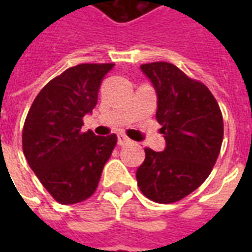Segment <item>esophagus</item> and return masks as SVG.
<instances>
[{"instance_id":"obj_1","label":"esophagus","mask_w":252,"mask_h":252,"mask_svg":"<svg viewBox=\"0 0 252 252\" xmlns=\"http://www.w3.org/2000/svg\"><path fill=\"white\" fill-rule=\"evenodd\" d=\"M117 137H119V140H117L119 146H126V144H129V143H131V139H129L128 136H126L124 133H120Z\"/></svg>"}]
</instances>
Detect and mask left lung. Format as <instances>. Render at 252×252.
<instances>
[{
	"label": "left lung",
	"mask_w": 252,
	"mask_h": 252,
	"mask_svg": "<svg viewBox=\"0 0 252 252\" xmlns=\"http://www.w3.org/2000/svg\"><path fill=\"white\" fill-rule=\"evenodd\" d=\"M158 94L157 120L164 151L144 148L136 171L139 189L151 201L171 204L194 191L209 177L221 148L222 115L211 90L167 62L140 66Z\"/></svg>",
	"instance_id": "obj_1"
}]
</instances>
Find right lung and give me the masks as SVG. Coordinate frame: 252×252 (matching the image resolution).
Wrapping results in <instances>:
<instances>
[{
    "mask_svg": "<svg viewBox=\"0 0 252 252\" xmlns=\"http://www.w3.org/2000/svg\"><path fill=\"white\" fill-rule=\"evenodd\" d=\"M115 63H82L58 75L36 95L23 128L27 162L54 200H88L98 186L117 136L82 132L83 116L97 105L98 89Z\"/></svg>",
    "mask_w": 252,
    "mask_h": 252,
    "instance_id": "add662e5",
    "label": "right lung"
}]
</instances>
